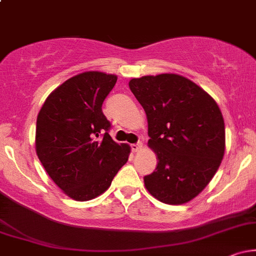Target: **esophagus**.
Returning a JSON list of instances; mask_svg holds the SVG:
<instances>
[{
  "instance_id": "esophagus-1",
  "label": "esophagus",
  "mask_w": 256,
  "mask_h": 256,
  "mask_svg": "<svg viewBox=\"0 0 256 256\" xmlns=\"http://www.w3.org/2000/svg\"><path fill=\"white\" fill-rule=\"evenodd\" d=\"M131 149L132 152H140L143 149V144L142 143H137V144H131Z\"/></svg>"
}]
</instances>
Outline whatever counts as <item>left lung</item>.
<instances>
[{
  "label": "left lung",
  "instance_id": "left-lung-1",
  "mask_svg": "<svg viewBox=\"0 0 256 256\" xmlns=\"http://www.w3.org/2000/svg\"><path fill=\"white\" fill-rule=\"evenodd\" d=\"M128 86L148 120V146L158 165L146 176L152 196L167 204L195 198L218 171L225 124L218 104L190 79L174 73L132 78Z\"/></svg>",
  "mask_w": 256,
  "mask_h": 256
}]
</instances>
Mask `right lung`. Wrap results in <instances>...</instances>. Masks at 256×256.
Here are the masks:
<instances>
[{
	"mask_svg": "<svg viewBox=\"0 0 256 256\" xmlns=\"http://www.w3.org/2000/svg\"><path fill=\"white\" fill-rule=\"evenodd\" d=\"M116 79L100 71L79 73L49 94L37 116V156L52 182L76 201L102 195L130 155V146L112 140L101 108Z\"/></svg>",
	"mask_w": 256,
	"mask_h": 256,
	"instance_id": "add662e5",
	"label": "right lung"
}]
</instances>
